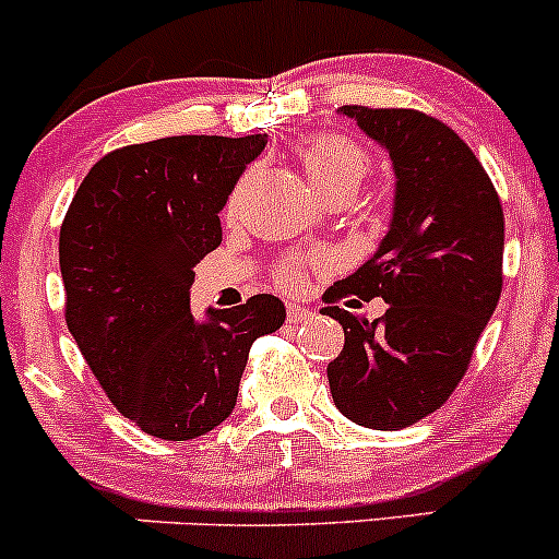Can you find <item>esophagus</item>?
<instances>
[{"label": "esophagus", "mask_w": 559, "mask_h": 559, "mask_svg": "<svg viewBox=\"0 0 559 559\" xmlns=\"http://www.w3.org/2000/svg\"><path fill=\"white\" fill-rule=\"evenodd\" d=\"M316 311L311 306H306V302H289V306H286V319L289 321H302V319H308V316H313Z\"/></svg>", "instance_id": "34e87169"}]
</instances>
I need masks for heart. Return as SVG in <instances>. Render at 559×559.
<instances>
[{
    "instance_id": "heart-1",
    "label": "heart",
    "mask_w": 559,
    "mask_h": 559,
    "mask_svg": "<svg viewBox=\"0 0 559 559\" xmlns=\"http://www.w3.org/2000/svg\"><path fill=\"white\" fill-rule=\"evenodd\" d=\"M297 159H300L302 170H306L308 180H311L319 194L341 189V186L357 189L359 180L368 175L370 167L362 145L337 132H321L308 138L306 143L297 145ZM306 267L308 262H302V259H284L273 270L275 284L281 289H297L306 278Z\"/></svg>"
}]
</instances>
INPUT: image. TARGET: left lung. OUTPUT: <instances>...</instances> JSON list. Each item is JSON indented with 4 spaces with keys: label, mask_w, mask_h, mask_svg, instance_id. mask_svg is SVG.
Returning a JSON list of instances; mask_svg holds the SVG:
<instances>
[{
    "label": "left lung",
    "mask_w": 559,
    "mask_h": 559,
    "mask_svg": "<svg viewBox=\"0 0 559 559\" xmlns=\"http://www.w3.org/2000/svg\"><path fill=\"white\" fill-rule=\"evenodd\" d=\"M389 151L397 175L384 243L332 286L321 313L343 326V352L326 365L337 411L370 430H403L441 408L503 292V207L465 140L408 107L343 105ZM384 296L368 322L334 302Z\"/></svg>",
    "instance_id": "obj_1"
}]
</instances>
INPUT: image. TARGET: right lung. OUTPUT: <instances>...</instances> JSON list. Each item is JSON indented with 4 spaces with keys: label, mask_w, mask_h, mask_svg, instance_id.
Here are the masks:
<instances>
[{
    "label": "right lung",
    "mask_w": 559,
    "mask_h": 559,
    "mask_svg": "<svg viewBox=\"0 0 559 559\" xmlns=\"http://www.w3.org/2000/svg\"><path fill=\"white\" fill-rule=\"evenodd\" d=\"M267 134H178L105 154L59 233L64 321L118 414L165 441L233 414L251 343L284 324V302L253 295L189 311L194 264L222 243L218 211Z\"/></svg>",
    "instance_id": "obj_1"
}]
</instances>
